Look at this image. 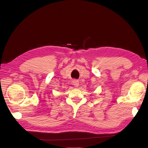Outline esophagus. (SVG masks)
Instances as JSON below:
<instances>
[{"mask_svg": "<svg viewBox=\"0 0 148 148\" xmlns=\"http://www.w3.org/2000/svg\"><path fill=\"white\" fill-rule=\"evenodd\" d=\"M72 83H73V84L74 85V86H75V87H78V86H79V82L78 81V80H73V81L72 82Z\"/></svg>", "mask_w": 148, "mask_h": 148, "instance_id": "obj_1", "label": "esophagus"}]
</instances>
